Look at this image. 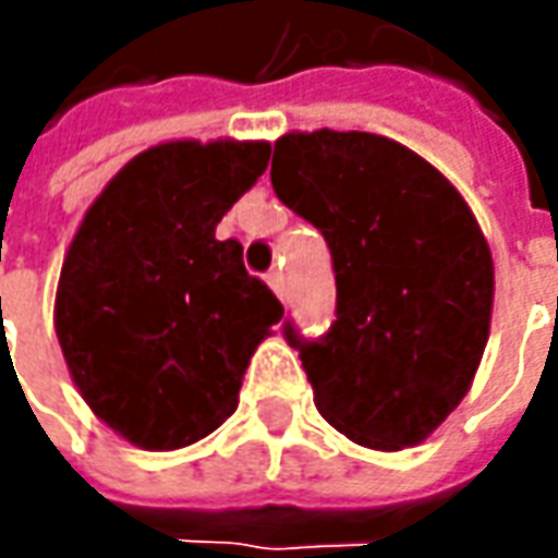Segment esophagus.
I'll return each instance as SVG.
<instances>
[{"instance_id": "obj_1", "label": "esophagus", "mask_w": 558, "mask_h": 558, "mask_svg": "<svg viewBox=\"0 0 558 558\" xmlns=\"http://www.w3.org/2000/svg\"><path fill=\"white\" fill-rule=\"evenodd\" d=\"M267 282H269V289L276 291V298H286V276H282L279 269H272V272H269Z\"/></svg>"}]
</instances>
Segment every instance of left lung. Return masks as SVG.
I'll return each mask as SVG.
<instances>
[{"mask_svg":"<svg viewBox=\"0 0 558 558\" xmlns=\"http://www.w3.org/2000/svg\"><path fill=\"white\" fill-rule=\"evenodd\" d=\"M279 202L332 251V329L301 351L313 403L369 450L416 447L469 395L490 335L494 260L453 183L375 133H286L272 148Z\"/></svg>","mask_w":558,"mask_h":558,"instance_id":"8db88e82","label":"left lung"}]
</instances>
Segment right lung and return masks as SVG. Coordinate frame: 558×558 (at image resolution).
<instances>
[{
  "label": "right lung",
  "instance_id": "add662e5",
  "mask_svg": "<svg viewBox=\"0 0 558 558\" xmlns=\"http://www.w3.org/2000/svg\"><path fill=\"white\" fill-rule=\"evenodd\" d=\"M269 142L155 145L86 210L54 294V335L76 391L142 450L207 438L239 407L276 294L217 223L267 170Z\"/></svg>",
  "mask_w": 558,
  "mask_h": 558
}]
</instances>
